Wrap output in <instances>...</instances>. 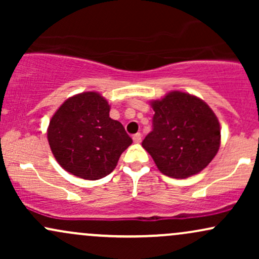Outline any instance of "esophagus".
I'll use <instances>...</instances> for the list:
<instances>
[{"instance_id": "obj_1", "label": "esophagus", "mask_w": 259, "mask_h": 259, "mask_svg": "<svg viewBox=\"0 0 259 259\" xmlns=\"http://www.w3.org/2000/svg\"><path fill=\"white\" fill-rule=\"evenodd\" d=\"M141 134L140 133H138V134H135V135L133 136V140H134V142H135V144H140V142H141Z\"/></svg>"}]
</instances>
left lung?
Masks as SVG:
<instances>
[{"mask_svg":"<svg viewBox=\"0 0 259 259\" xmlns=\"http://www.w3.org/2000/svg\"><path fill=\"white\" fill-rule=\"evenodd\" d=\"M153 129L142 141L160 173L175 179L198 174L221 146V125L204 101L171 91L151 102Z\"/></svg>","mask_w":259,"mask_h":259,"instance_id":"obj_1","label":"left lung"}]
</instances>
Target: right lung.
<instances>
[{"label": "right lung", "instance_id": "add662e5", "mask_svg": "<svg viewBox=\"0 0 259 259\" xmlns=\"http://www.w3.org/2000/svg\"><path fill=\"white\" fill-rule=\"evenodd\" d=\"M108 102L88 91L65 100L50 120L47 140L64 170L86 180L111 174L133 140L109 117Z\"/></svg>", "mask_w": 259, "mask_h": 259}]
</instances>
